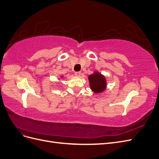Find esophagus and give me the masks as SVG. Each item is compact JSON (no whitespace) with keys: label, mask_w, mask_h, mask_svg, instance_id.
I'll return each instance as SVG.
<instances>
[{"label":"esophagus","mask_w":159,"mask_h":159,"mask_svg":"<svg viewBox=\"0 0 159 159\" xmlns=\"http://www.w3.org/2000/svg\"><path fill=\"white\" fill-rule=\"evenodd\" d=\"M74 74H75V75H76V76H80L81 75V71H75V73H74Z\"/></svg>","instance_id":"obj_1"}]
</instances>
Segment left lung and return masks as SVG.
<instances>
[{"label":"left lung","mask_w":159,"mask_h":159,"mask_svg":"<svg viewBox=\"0 0 159 159\" xmlns=\"http://www.w3.org/2000/svg\"><path fill=\"white\" fill-rule=\"evenodd\" d=\"M88 80L91 89L95 93L103 92L106 89V79L98 71H95L93 74L89 75Z\"/></svg>","instance_id":"1"}]
</instances>
